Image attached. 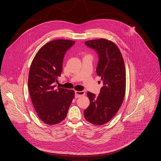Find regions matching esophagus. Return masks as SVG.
Here are the masks:
<instances>
[{"mask_svg":"<svg viewBox=\"0 0 161 161\" xmlns=\"http://www.w3.org/2000/svg\"><path fill=\"white\" fill-rule=\"evenodd\" d=\"M85 95V92L84 91H75V98H78L81 96H83Z\"/></svg>","mask_w":161,"mask_h":161,"instance_id":"1","label":"esophagus"}]
</instances>
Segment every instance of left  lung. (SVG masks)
<instances>
[{"mask_svg": "<svg viewBox=\"0 0 161 161\" xmlns=\"http://www.w3.org/2000/svg\"><path fill=\"white\" fill-rule=\"evenodd\" d=\"M85 45L98 55L96 72L101 77L103 86L98 96L87 93L90 105L84 110V118L100 125L108 122L123 103L125 92V64L119 48L111 41L101 38L86 41Z\"/></svg>", "mask_w": 161, "mask_h": 161, "instance_id": "8db88e82", "label": "left lung"}]
</instances>
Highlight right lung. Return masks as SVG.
<instances>
[{
    "label": "right lung",
    "instance_id": "1",
    "mask_svg": "<svg viewBox=\"0 0 161 161\" xmlns=\"http://www.w3.org/2000/svg\"><path fill=\"white\" fill-rule=\"evenodd\" d=\"M75 42L61 39L49 42L40 49L31 63L28 77L31 101L40 119L49 125L65 119L74 98V91L56 89L55 83L61 75L64 55Z\"/></svg>",
    "mask_w": 161,
    "mask_h": 161
}]
</instances>
